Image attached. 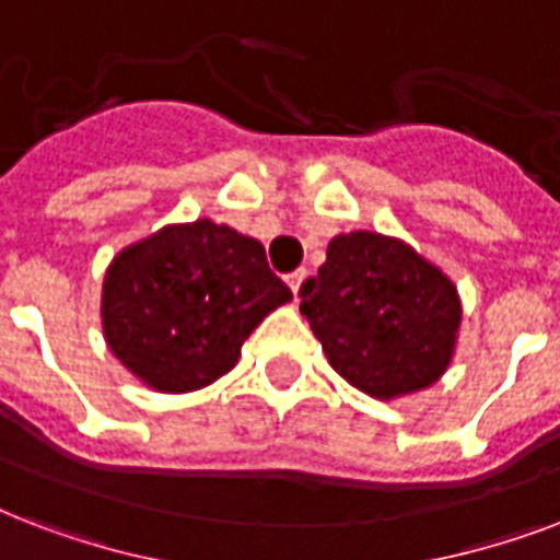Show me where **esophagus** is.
<instances>
[{"instance_id": "obj_1", "label": "esophagus", "mask_w": 560, "mask_h": 560, "mask_svg": "<svg viewBox=\"0 0 560 560\" xmlns=\"http://www.w3.org/2000/svg\"><path fill=\"white\" fill-rule=\"evenodd\" d=\"M305 276H307L305 270H296V272H290V276H288V284H290V290H293V296H296V299H299V290H302V284H305Z\"/></svg>"}]
</instances>
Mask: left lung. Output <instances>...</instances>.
<instances>
[{"instance_id":"left-lung-1","label":"left lung","mask_w":560,"mask_h":560,"mask_svg":"<svg viewBox=\"0 0 560 560\" xmlns=\"http://www.w3.org/2000/svg\"><path fill=\"white\" fill-rule=\"evenodd\" d=\"M334 372L377 400L433 386L453 360L456 284L398 237L349 232L299 290Z\"/></svg>"}]
</instances>
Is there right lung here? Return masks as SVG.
I'll return each instance as SVG.
<instances>
[{
	"instance_id": "obj_1",
	"label": "right lung",
	"mask_w": 560,
	"mask_h": 560,
	"mask_svg": "<svg viewBox=\"0 0 560 560\" xmlns=\"http://www.w3.org/2000/svg\"><path fill=\"white\" fill-rule=\"evenodd\" d=\"M290 299L255 237L202 218L113 258L101 325L109 351L151 389L194 392L235 366L246 337Z\"/></svg>"
}]
</instances>
